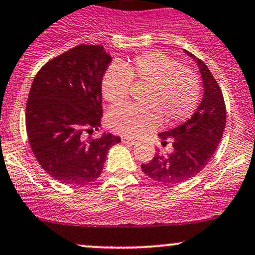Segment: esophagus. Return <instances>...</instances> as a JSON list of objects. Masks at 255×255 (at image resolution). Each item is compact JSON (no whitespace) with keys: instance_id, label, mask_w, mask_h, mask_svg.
I'll return each mask as SVG.
<instances>
[{"instance_id":"34e87169","label":"esophagus","mask_w":255,"mask_h":255,"mask_svg":"<svg viewBox=\"0 0 255 255\" xmlns=\"http://www.w3.org/2000/svg\"><path fill=\"white\" fill-rule=\"evenodd\" d=\"M122 143L127 144V145H133L135 140L133 138H129V136H122Z\"/></svg>"}]
</instances>
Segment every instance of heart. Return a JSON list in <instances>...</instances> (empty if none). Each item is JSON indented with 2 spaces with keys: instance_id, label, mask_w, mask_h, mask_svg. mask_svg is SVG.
I'll use <instances>...</instances> for the list:
<instances>
[{
  "instance_id": "b5f03b06",
  "label": "heart",
  "mask_w": 255,
  "mask_h": 255,
  "mask_svg": "<svg viewBox=\"0 0 255 255\" xmlns=\"http://www.w3.org/2000/svg\"><path fill=\"white\" fill-rule=\"evenodd\" d=\"M130 79L148 85L143 101L148 107L112 109L107 125L120 134L140 135L156 128L160 119L165 125H177L188 119L197 107L200 90L197 76L161 52H146L132 62L110 67L101 82L104 99L114 106L122 104L129 94Z\"/></svg>"
}]
</instances>
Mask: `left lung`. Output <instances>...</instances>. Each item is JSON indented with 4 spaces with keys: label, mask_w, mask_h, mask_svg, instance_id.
I'll use <instances>...</instances> for the list:
<instances>
[{
    "label": "left lung",
    "mask_w": 255,
    "mask_h": 255,
    "mask_svg": "<svg viewBox=\"0 0 255 255\" xmlns=\"http://www.w3.org/2000/svg\"><path fill=\"white\" fill-rule=\"evenodd\" d=\"M184 53L194 60L199 69L202 101L191 119L173 129L159 133L161 145L171 143L172 152L166 154L157 148L154 159L141 165L150 178L167 184L181 183L197 176L216 151L226 126V107L218 82L203 61L188 51Z\"/></svg>",
    "instance_id": "obj_1"
}]
</instances>
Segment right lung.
Returning <instances> with one entry per match:
<instances>
[{
  "label": "right lung",
  "instance_id": "1",
  "mask_svg": "<svg viewBox=\"0 0 255 255\" xmlns=\"http://www.w3.org/2000/svg\"><path fill=\"white\" fill-rule=\"evenodd\" d=\"M112 61L101 45H78L45 64L34 78L25 110L29 143L37 162L66 184L92 183L101 175L110 148L121 138L101 127V82Z\"/></svg>",
  "mask_w": 255,
  "mask_h": 255
}]
</instances>
